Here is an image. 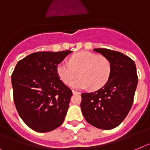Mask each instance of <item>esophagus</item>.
<instances>
[{
    "instance_id": "34e87169",
    "label": "esophagus",
    "mask_w": 150,
    "mask_h": 150,
    "mask_svg": "<svg viewBox=\"0 0 150 150\" xmlns=\"http://www.w3.org/2000/svg\"><path fill=\"white\" fill-rule=\"evenodd\" d=\"M72 94H80V92H79V91H77L72 90Z\"/></svg>"
}]
</instances>
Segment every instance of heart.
<instances>
[{
  "label": "heart",
  "instance_id": "heart-1",
  "mask_svg": "<svg viewBox=\"0 0 150 150\" xmlns=\"http://www.w3.org/2000/svg\"><path fill=\"white\" fill-rule=\"evenodd\" d=\"M57 74L65 84L75 89L98 90L106 85L111 74V63L108 58L90 52H81L69 58V63L62 62L57 65Z\"/></svg>",
  "mask_w": 150,
  "mask_h": 150
}]
</instances>
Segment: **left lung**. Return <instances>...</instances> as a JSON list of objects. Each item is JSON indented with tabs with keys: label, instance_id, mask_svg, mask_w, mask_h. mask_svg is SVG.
<instances>
[{
	"label": "left lung",
	"instance_id": "obj_1",
	"mask_svg": "<svg viewBox=\"0 0 150 150\" xmlns=\"http://www.w3.org/2000/svg\"><path fill=\"white\" fill-rule=\"evenodd\" d=\"M110 61L111 74L107 84L94 92L81 94V109L85 120L98 129L117 127L133 105L138 77L135 62L120 52L94 49Z\"/></svg>",
	"mask_w": 150,
	"mask_h": 150
}]
</instances>
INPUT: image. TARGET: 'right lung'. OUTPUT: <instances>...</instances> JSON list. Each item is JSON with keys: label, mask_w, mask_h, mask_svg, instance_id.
Instances as JSON below:
<instances>
[{"label": "right lung", "mask_w": 150, "mask_h": 150, "mask_svg": "<svg viewBox=\"0 0 150 150\" xmlns=\"http://www.w3.org/2000/svg\"><path fill=\"white\" fill-rule=\"evenodd\" d=\"M71 52H34L15 67L11 76L15 106L21 119L35 131H52L65 120L72 92L60 80L56 69Z\"/></svg>", "instance_id": "add662e5"}]
</instances>
